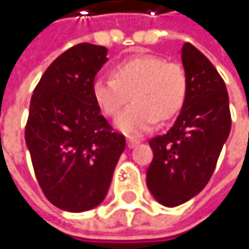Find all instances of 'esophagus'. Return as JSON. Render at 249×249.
Segmentation results:
<instances>
[{"instance_id": "34e87169", "label": "esophagus", "mask_w": 249, "mask_h": 249, "mask_svg": "<svg viewBox=\"0 0 249 249\" xmlns=\"http://www.w3.org/2000/svg\"><path fill=\"white\" fill-rule=\"evenodd\" d=\"M140 143V140L137 139V137H128L127 139V145H128V148H134L136 145H139Z\"/></svg>"}]
</instances>
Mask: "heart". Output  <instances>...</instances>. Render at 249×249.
I'll return each instance as SVG.
<instances>
[{"label": "heart", "instance_id": "heart-1", "mask_svg": "<svg viewBox=\"0 0 249 249\" xmlns=\"http://www.w3.org/2000/svg\"><path fill=\"white\" fill-rule=\"evenodd\" d=\"M188 91V77L182 65L158 55H137L119 62L113 77H100L92 95L104 115L116 118V127L127 134L149 130L157 119L173 118L182 107Z\"/></svg>", "mask_w": 249, "mask_h": 249}]
</instances>
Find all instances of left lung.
<instances>
[{"label": "left lung", "instance_id": "8db88e82", "mask_svg": "<svg viewBox=\"0 0 249 249\" xmlns=\"http://www.w3.org/2000/svg\"><path fill=\"white\" fill-rule=\"evenodd\" d=\"M188 91L175 125L149 140L154 158L146 185L161 205L173 208L202 191L215 170L231 128L226 83L191 43L182 47Z\"/></svg>", "mask_w": 249, "mask_h": 249}]
</instances>
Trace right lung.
<instances>
[{
    "label": "right lung",
    "instance_id": "add662e5",
    "mask_svg": "<svg viewBox=\"0 0 249 249\" xmlns=\"http://www.w3.org/2000/svg\"><path fill=\"white\" fill-rule=\"evenodd\" d=\"M106 55V47L91 43L70 47L47 67L31 97L26 146L43 194L62 211L98 206L125 149V137L113 131L92 95Z\"/></svg>",
    "mask_w": 249,
    "mask_h": 249
}]
</instances>
